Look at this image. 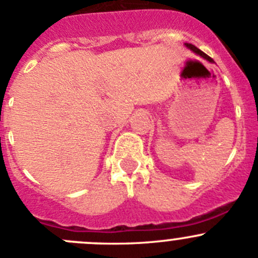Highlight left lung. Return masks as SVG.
<instances>
[{
	"instance_id": "8db88e82",
	"label": "left lung",
	"mask_w": 258,
	"mask_h": 258,
	"mask_svg": "<svg viewBox=\"0 0 258 258\" xmlns=\"http://www.w3.org/2000/svg\"><path fill=\"white\" fill-rule=\"evenodd\" d=\"M186 46H187V47H188L189 49H192V51H194V52H196L197 54H200V56H202V57H204V58L209 59L210 62H213V59L211 58L210 56H207V54L205 53V52H202L201 49H200V48H197L196 46H195V45H191V43H186Z\"/></svg>"
}]
</instances>
